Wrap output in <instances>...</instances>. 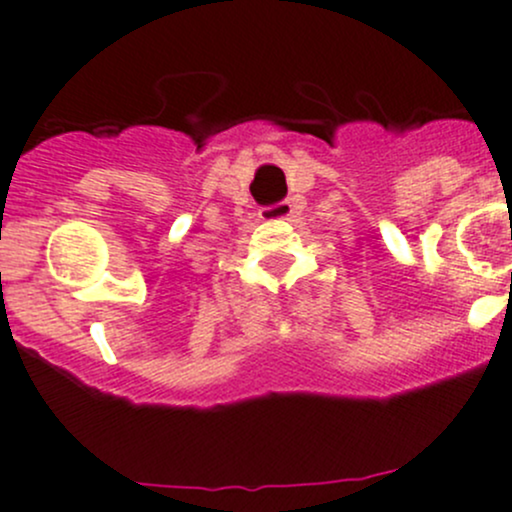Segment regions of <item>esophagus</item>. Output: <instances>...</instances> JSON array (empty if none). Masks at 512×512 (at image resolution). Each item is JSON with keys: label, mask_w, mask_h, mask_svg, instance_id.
<instances>
[{"label": "esophagus", "mask_w": 512, "mask_h": 512, "mask_svg": "<svg viewBox=\"0 0 512 512\" xmlns=\"http://www.w3.org/2000/svg\"><path fill=\"white\" fill-rule=\"evenodd\" d=\"M294 215V206L289 201H282V203H274V206L265 208V211L260 213L262 220H289Z\"/></svg>", "instance_id": "34e87169"}]
</instances>
